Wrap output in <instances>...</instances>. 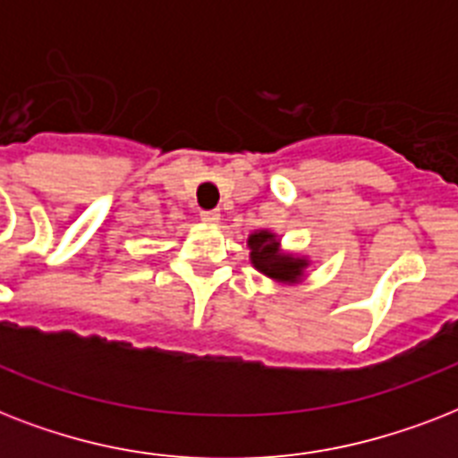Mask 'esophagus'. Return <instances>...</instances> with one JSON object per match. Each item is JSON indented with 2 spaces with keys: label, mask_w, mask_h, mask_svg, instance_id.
Here are the masks:
<instances>
[{
  "label": "esophagus",
  "mask_w": 458,
  "mask_h": 458,
  "mask_svg": "<svg viewBox=\"0 0 458 458\" xmlns=\"http://www.w3.org/2000/svg\"><path fill=\"white\" fill-rule=\"evenodd\" d=\"M199 216H201V221L211 223V225L221 221V211H218V208H211V211H201Z\"/></svg>",
  "instance_id": "esophagus-1"
}]
</instances>
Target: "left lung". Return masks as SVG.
Returning a JSON list of instances; mask_svg holds the SVG:
<instances>
[{"label": "left lung", "mask_w": 458, "mask_h": 458, "mask_svg": "<svg viewBox=\"0 0 458 458\" xmlns=\"http://www.w3.org/2000/svg\"><path fill=\"white\" fill-rule=\"evenodd\" d=\"M247 247H250V264L259 273H264L266 278L283 283V285H297L309 276L311 259L306 254L283 250L280 235L273 230L261 228L250 233Z\"/></svg>", "instance_id": "1"}]
</instances>
